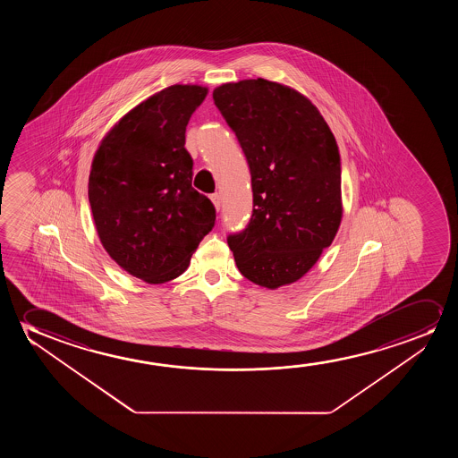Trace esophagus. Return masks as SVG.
Returning <instances> with one entry per match:
<instances>
[{
  "mask_svg": "<svg viewBox=\"0 0 458 458\" xmlns=\"http://www.w3.org/2000/svg\"><path fill=\"white\" fill-rule=\"evenodd\" d=\"M211 200H213L214 207H216V209L219 211L220 205H222V200H220V195L216 192V194L211 195Z\"/></svg>",
  "mask_w": 458,
  "mask_h": 458,
  "instance_id": "esophagus-1",
  "label": "esophagus"
}]
</instances>
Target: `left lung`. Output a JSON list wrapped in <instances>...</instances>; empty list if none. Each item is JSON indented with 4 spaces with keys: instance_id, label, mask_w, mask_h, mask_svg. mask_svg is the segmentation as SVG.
Returning <instances> with one entry per match:
<instances>
[{
    "instance_id": "1",
    "label": "left lung",
    "mask_w": 458,
    "mask_h": 458,
    "mask_svg": "<svg viewBox=\"0 0 458 458\" xmlns=\"http://www.w3.org/2000/svg\"><path fill=\"white\" fill-rule=\"evenodd\" d=\"M213 98L250 169V222L226 238L239 272L264 288L297 282L343 217L335 136L307 97L278 82H226Z\"/></svg>"
}]
</instances>
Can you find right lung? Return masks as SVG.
Instances as JSON below:
<instances>
[{"instance_id":"obj_1","label":"right lung","mask_w":458,"mask_h":458,"mask_svg":"<svg viewBox=\"0 0 458 458\" xmlns=\"http://www.w3.org/2000/svg\"><path fill=\"white\" fill-rule=\"evenodd\" d=\"M208 89L175 84L125 114L101 140L89 175V203L101 244L144 282L188 269L216 209L192 188L186 126Z\"/></svg>"}]
</instances>
